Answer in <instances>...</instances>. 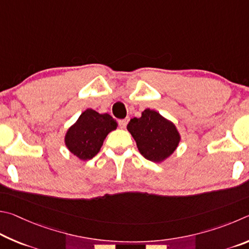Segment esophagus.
<instances>
[{
	"instance_id": "34e87169",
	"label": "esophagus",
	"mask_w": 249,
	"mask_h": 249,
	"mask_svg": "<svg viewBox=\"0 0 249 249\" xmlns=\"http://www.w3.org/2000/svg\"><path fill=\"white\" fill-rule=\"evenodd\" d=\"M128 122H129V118H125V119H121V120H119V125H120V128L124 129L125 127H127Z\"/></svg>"
}]
</instances>
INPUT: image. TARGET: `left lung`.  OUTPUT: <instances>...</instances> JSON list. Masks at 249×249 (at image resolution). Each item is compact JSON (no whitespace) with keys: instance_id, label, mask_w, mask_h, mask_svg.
<instances>
[{"instance_id":"1","label":"left lung","mask_w":249,"mask_h":249,"mask_svg":"<svg viewBox=\"0 0 249 249\" xmlns=\"http://www.w3.org/2000/svg\"><path fill=\"white\" fill-rule=\"evenodd\" d=\"M127 128L140 153L151 162L159 163L168 158L180 140L175 125L151 109H145L140 118L130 120Z\"/></svg>"}]
</instances>
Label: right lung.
Masks as SVG:
<instances>
[{"label": "right lung", "instance_id": "add662e5", "mask_svg": "<svg viewBox=\"0 0 249 249\" xmlns=\"http://www.w3.org/2000/svg\"><path fill=\"white\" fill-rule=\"evenodd\" d=\"M117 121L108 113L86 109L69 129L65 144L71 153L83 160H91L100 151L107 134L116 130Z\"/></svg>", "mask_w": 249, "mask_h": 249}]
</instances>
